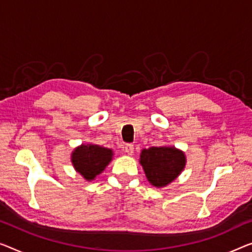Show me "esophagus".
Listing matches in <instances>:
<instances>
[{
  "label": "esophagus",
  "instance_id": "34e87169",
  "mask_svg": "<svg viewBox=\"0 0 252 252\" xmlns=\"http://www.w3.org/2000/svg\"><path fill=\"white\" fill-rule=\"evenodd\" d=\"M133 149H134L133 145H131V144L126 145L125 148H123V150H125V153L126 154V155H129V156L133 155Z\"/></svg>",
  "mask_w": 252,
  "mask_h": 252
}]
</instances>
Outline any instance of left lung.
Here are the masks:
<instances>
[{"label": "left lung", "mask_w": 252, "mask_h": 252, "mask_svg": "<svg viewBox=\"0 0 252 252\" xmlns=\"http://www.w3.org/2000/svg\"><path fill=\"white\" fill-rule=\"evenodd\" d=\"M139 163L144 168L150 185L164 188L182 173L187 164V157L185 152L174 146H158L142 149Z\"/></svg>", "instance_id": "8db88e82"}]
</instances>
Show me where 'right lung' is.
Wrapping results in <instances>:
<instances>
[{"label":"right lung","mask_w":252,"mask_h":252,"mask_svg":"<svg viewBox=\"0 0 252 252\" xmlns=\"http://www.w3.org/2000/svg\"><path fill=\"white\" fill-rule=\"evenodd\" d=\"M111 148L95 144H81L71 153V163L86 181H93L113 159Z\"/></svg>","instance_id":"obj_1"}]
</instances>
